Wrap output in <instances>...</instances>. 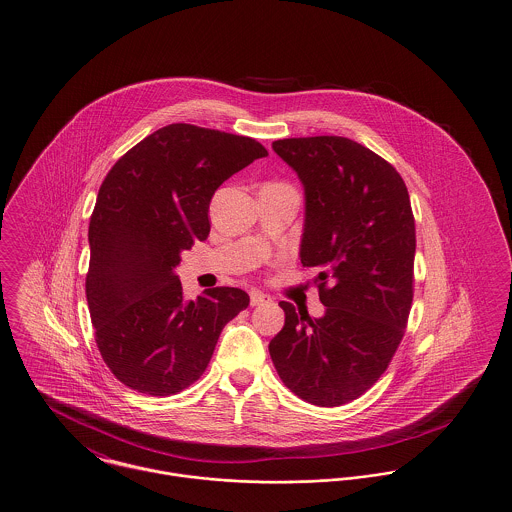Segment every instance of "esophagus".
<instances>
[{
    "mask_svg": "<svg viewBox=\"0 0 512 512\" xmlns=\"http://www.w3.org/2000/svg\"><path fill=\"white\" fill-rule=\"evenodd\" d=\"M272 299L265 295V293L261 292H251V305L253 307H259V305H265V303H270Z\"/></svg>",
    "mask_w": 512,
    "mask_h": 512,
    "instance_id": "34e87169",
    "label": "esophagus"
}]
</instances>
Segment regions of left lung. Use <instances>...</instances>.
Returning a JSON list of instances; mask_svg holds the SVG:
<instances>
[{
  "label": "left lung",
  "instance_id": "obj_1",
  "mask_svg": "<svg viewBox=\"0 0 512 512\" xmlns=\"http://www.w3.org/2000/svg\"><path fill=\"white\" fill-rule=\"evenodd\" d=\"M272 149L305 188L303 267L317 268L324 317L280 301L268 351L290 390L340 407L370 390L405 336L413 305V209L401 174L341 136L286 138Z\"/></svg>",
  "mask_w": 512,
  "mask_h": 512
}]
</instances>
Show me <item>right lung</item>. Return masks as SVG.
I'll return each mask as SVG.
<instances>
[{
    "label": "right lung",
    "instance_id": "obj_1",
    "mask_svg": "<svg viewBox=\"0 0 512 512\" xmlns=\"http://www.w3.org/2000/svg\"><path fill=\"white\" fill-rule=\"evenodd\" d=\"M268 151L257 140L176 122L128 149L99 186L86 299L99 353L124 386L165 397L205 372L220 332L249 305L238 288L184 301L180 251L209 236L220 184Z\"/></svg>",
    "mask_w": 512,
    "mask_h": 512
}]
</instances>
